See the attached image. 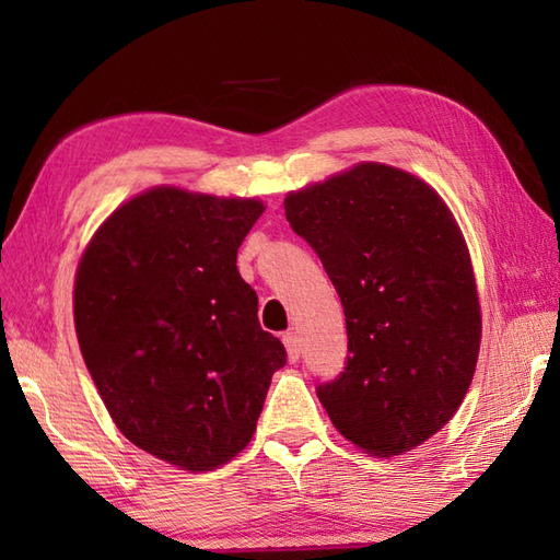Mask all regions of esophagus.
Returning a JSON list of instances; mask_svg holds the SVG:
<instances>
[{
  "mask_svg": "<svg viewBox=\"0 0 560 560\" xmlns=\"http://www.w3.org/2000/svg\"><path fill=\"white\" fill-rule=\"evenodd\" d=\"M281 341H283V347H287V351H289V361L291 363H295L301 359V341H299V335H295V331H287V335L281 337Z\"/></svg>",
  "mask_w": 560,
  "mask_h": 560,
  "instance_id": "esophagus-1",
  "label": "esophagus"
}]
</instances>
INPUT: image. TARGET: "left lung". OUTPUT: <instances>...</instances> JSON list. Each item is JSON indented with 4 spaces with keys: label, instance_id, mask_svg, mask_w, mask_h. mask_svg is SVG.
<instances>
[{
    "label": "left lung",
    "instance_id": "8db88e82",
    "mask_svg": "<svg viewBox=\"0 0 560 560\" xmlns=\"http://www.w3.org/2000/svg\"><path fill=\"white\" fill-rule=\"evenodd\" d=\"M287 221L343 305V371L317 385L337 431L401 455L443 428L471 385L481 313L469 249L445 201L380 163L291 192Z\"/></svg>",
    "mask_w": 560,
    "mask_h": 560
}]
</instances>
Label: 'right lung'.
<instances>
[{
  "mask_svg": "<svg viewBox=\"0 0 560 560\" xmlns=\"http://www.w3.org/2000/svg\"><path fill=\"white\" fill-rule=\"evenodd\" d=\"M257 199L159 187L93 235L74 287L83 363L122 435L189 471L233 459L287 349L235 267Z\"/></svg>",
  "mask_w": 560,
  "mask_h": 560,
  "instance_id": "obj_1",
  "label": "right lung"
}]
</instances>
